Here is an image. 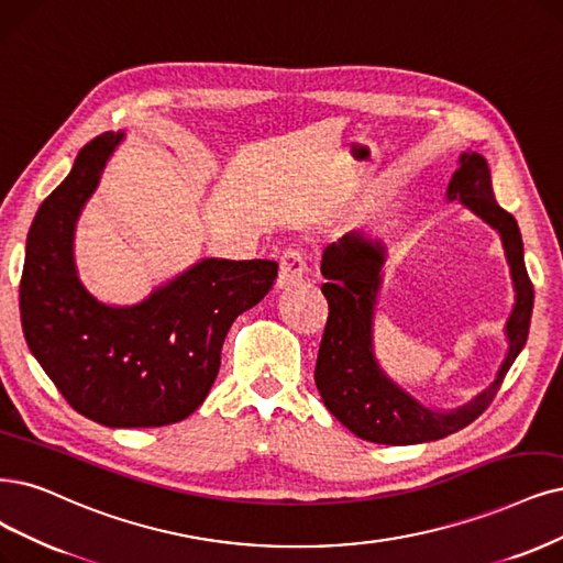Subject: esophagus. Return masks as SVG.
<instances>
[{"mask_svg": "<svg viewBox=\"0 0 563 563\" xmlns=\"http://www.w3.org/2000/svg\"><path fill=\"white\" fill-rule=\"evenodd\" d=\"M308 274V255L303 247H287L280 257L278 287L299 285Z\"/></svg>", "mask_w": 563, "mask_h": 563, "instance_id": "obj_1", "label": "esophagus"}]
</instances>
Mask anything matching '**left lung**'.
<instances>
[{
    "mask_svg": "<svg viewBox=\"0 0 563 563\" xmlns=\"http://www.w3.org/2000/svg\"><path fill=\"white\" fill-rule=\"evenodd\" d=\"M460 169L448 185V199H460L501 234L510 276L515 285V308L506 322L508 355L496 380L477 397L450 412H435L412 399L389 380L373 355V310L380 289L383 245L345 234L324 247L322 295L329 318L322 334L316 385L324 406L334 418L364 441L380 445H415L439 441L468 427L494 401L506 373L522 352L533 310V285L525 266V245L517 220L494 199L487 159L464 153Z\"/></svg>",
    "mask_w": 563,
    "mask_h": 563,
    "instance_id": "8db88e82",
    "label": "left lung"
}]
</instances>
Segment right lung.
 <instances>
[{
	"mask_svg": "<svg viewBox=\"0 0 563 563\" xmlns=\"http://www.w3.org/2000/svg\"><path fill=\"white\" fill-rule=\"evenodd\" d=\"M122 134L82 145L74 169L38 206L20 278V322L32 355L67 404L103 427H164L206 399L232 322L278 276L271 260H201L136 306L97 301L76 276L80 208Z\"/></svg>",
	"mask_w": 563,
	"mask_h": 563,
	"instance_id": "add662e5",
	"label": "right lung"
}]
</instances>
